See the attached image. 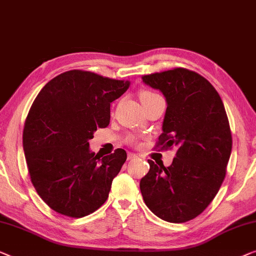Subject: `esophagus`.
<instances>
[{"instance_id": "34e87169", "label": "esophagus", "mask_w": 256, "mask_h": 256, "mask_svg": "<svg viewBox=\"0 0 256 256\" xmlns=\"http://www.w3.org/2000/svg\"><path fill=\"white\" fill-rule=\"evenodd\" d=\"M137 158V154H128V160H132V159H135Z\"/></svg>"}]
</instances>
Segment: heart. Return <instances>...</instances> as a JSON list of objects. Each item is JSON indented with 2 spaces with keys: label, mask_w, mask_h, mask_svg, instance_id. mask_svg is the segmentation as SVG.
<instances>
[{
  "label": "heart",
  "mask_w": 256,
  "mask_h": 256,
  "mask_svg": "<svg viewBox=\"0 0 256 256\" xmlns=\"http://www.w3.org/2000/svg\"><path fill=\"white\" fill-rule=\"evenodd\" d=\"M154 96H158L157 94H154V92L151 91H143L140 92V100H144V99H149L151 97H154Z\"/></svg>",
  "instance_id": "obj_1"
}]
</instances>
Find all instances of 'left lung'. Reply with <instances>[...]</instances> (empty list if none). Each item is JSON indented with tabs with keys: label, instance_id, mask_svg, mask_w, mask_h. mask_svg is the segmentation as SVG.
<instances>
[{
	"label": "left lung",
	"instance_id": "1",
	"mask_svg": "<svg viewBox=\"0 0 256 256\" xmlns=\"http://www.w3.org/2000/svg\"><path fill=\"white\" fill-rule=\"evenodd\" d=\"M164 94L168 108L157 148H176L172 164H154L140 179L143 200L156 216L184 223L206 210L223 184L232 150L224 104L198 72L174 68L142 77Z\"/></svg>",
	"mask_w": 256,
	"mask_h": 256
}]
</instances>
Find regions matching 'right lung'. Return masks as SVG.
Returning <instances> with one entry per match:
<instances>
[{"mask_svg": "<svg viewBox=\"0 0 256 256\" xmlns=\"http://www.w3.org/2000/svg\"><path fill=\"white\" fill-rule=\"evenodd\" d=\"M129 85L69 70L36 96L25 120L23 148L33 186L50 209L80 218L106 202L127 154L116 149L100 159L88 149V140L97 128L110 124V102Z\"/></svg>", "mask_w": 256, "mask_h": 256, "instance_id": "right-lung-1", "label": "right lung"}]
</instances>
